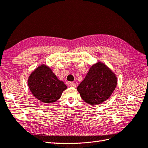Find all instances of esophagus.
Segmentation results:
<instances>
[{
    "mask_svg": "<svg viewBox=\"0 0 148 148\" xmlns=\"http://www.w3.org/2000/svg\"><path fill=\"white\" fill-rule=\"evenodd\" d=\"M69 86H70L71 87H76V85H75V84L74 83V82H71L69 83Z\"/></svg>",
    "mask_w": 148,
    "mask_h": 148,
    "instance_id": "1",
    "label": "esophagus"
}]
</instances>
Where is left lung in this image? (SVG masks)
Masks as SVG:
<instances>
[{"instance_id": "obj_1", "label": "left lung", "mask_w": 148, "mask_h": 148, "mask_svg": "<svg viewBox=\"0 0 148 148\" xmlns=\"http://www.w3.org/2000/svg\"><path fill=\"white\" fill-rule=\"evenodd\" d=\"M117 84L115 74L99 62L93 65L77 89L84 102L90 105L104 102L112 94Z\"/></svg>"}]
</instances>
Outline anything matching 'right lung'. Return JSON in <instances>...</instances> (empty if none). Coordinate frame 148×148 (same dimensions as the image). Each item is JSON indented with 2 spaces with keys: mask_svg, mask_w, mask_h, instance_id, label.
Returning a JSON list of instances; mask_svg holds the SVG:
<instances>
[{
  "mask_svg": "<svg viewBox=\"0 0 148 148\" xmlns=\"http://www.w3.org/2000/svg\"><path fill=\"white\" fill-rule=\"evenodd\" d=\"M28 85L37 99L47 103L56 102L67 88L66 84L60 81L45 64H41L32 72L28 80Z\"/></svg>",
  "mask_w": 148,
  "mask_h": 148,
  "instance_id": "obj_1",
  "label": "right lung"
}]
</instances>
